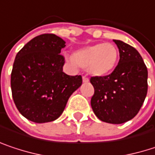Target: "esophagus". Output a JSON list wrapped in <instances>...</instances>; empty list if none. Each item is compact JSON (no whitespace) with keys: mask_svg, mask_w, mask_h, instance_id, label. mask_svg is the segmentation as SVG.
<instances>
[{"mask_svg":"<svg viewBox=\"0 0 155 155\" xmlns=\"http://www.w3.org/2000/svg\"><path fill=\"white\" fill-rule=\"evenodd\" d=\"M82 81H83V82H88L89 81V78L87 77L86 75H83L82 76Z\"/></svg>","mask_w":155,"mask_h":155,"instance_id":"esophagus-1","label":"esophagus"}]
</instances>
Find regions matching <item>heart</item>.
Wrapping results in <instances>:
<instances>
[{
    "label": "heart",
    "mask_w": 155,
    "mask_h": 155,
    "mask_svg": "<svg viewBox=\"0 0 155 155\" xmlns=\"http://www.w3.org/2000/svg\"><path fill=\"white\" fill-rule=\"evenodd\" d=\"M119 58L118 50L111 43H97L78 49L69 61L74 65L88 68L96 76H105L116 67Z\"/></svg>",
    "instance_id": "b5f03b06"
}]
</instances>
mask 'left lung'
<instances>
[{
    "mask_svg": "<svg viewBox=\"0 0 155 155\" xmlns=\"http://www.w3.org/2000/svg\"><path fill=\"white\" fill-rule=\"evenodd\" d=\"M119 49L120 60L108 75L93 76L94 95L91 104L100 120L120 124L134 118L147 94V68L132 46L114 40Z\"/></svg>",
    "mask_w": 155,
    "mask_h": 155,
    "instance_id": "8db88e82",
    "label": "left lung"
}]
</instances>
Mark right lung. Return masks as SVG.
I'll list each match as a JSON object with an SVG mask.
<instances>
[{
    "mask_svg": "<svg viewBox=\"0 0 155 155\" xmlns=\"http://www.w3.org/2000/svg\"><path fill=\"white\" fill-rule=\"evenodd\" d=\"M65 41L53 34L35 37L17 54L10 77L14 103L24 117L36 123L53 121L82 83L81 75L63 72L60 54Z\"/></svg>",
    "mask_w": 155,
    "mask_h": 155,
    "instance_id": "right-lung-1",
    "label": "right lung"
}]
</instances>
